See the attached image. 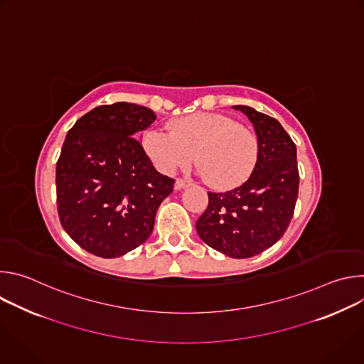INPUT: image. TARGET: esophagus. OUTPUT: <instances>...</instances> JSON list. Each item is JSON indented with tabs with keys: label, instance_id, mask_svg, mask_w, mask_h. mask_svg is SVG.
I'll use <instances>...</instances> for the list:
<instances>
[{
	"label": "esophagus",
	"instance_id": "34e87169",
	"mask_svg": "<svg viewBox=\"0 0 364 364\" xmlns=\"http://www.w3.org/2000/svg\"><path fill=\"white\" fill-rule=\"evenodd\" d=\"M191 183L190 181H186V180H181V178H177L176 183H174V190H183L186 187H188Z\"/></svg>",
	"mask_w": 364,
	"mask_h": 364
}]
</instances>
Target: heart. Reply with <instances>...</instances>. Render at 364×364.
Listing matches in <instances>:
<instances>
[{"label": "heart", "instance_id": "heart-1", "mask_svg": "<svg viewBox=\"0 0 364 364\" xmlns=\"http://www.w3.org/2000/svg\"><path fill=\"white\" fill-rule=\"evenodd\" d=\"M146 157L163 174L188 167L196 154L200 174L219 190H232L252 174L259 154L256 135L230 117L197 112L171 121L170 131L151 128L142 136Z\"/></svg>", "mask_w": 364, "mask_h": 364}]
</instances>
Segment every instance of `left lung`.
Instances as JSON below:
<instances>
[{
    "instance_id": "left-lung-1",
    "label": "left lung",
    "mask_w": 364,
    "mask_h": 364,
    "mask_svg": "<svg viewBox=\"0 0 364 364\" xmlns=\"http://www.w3.org/2000/svg\"><path fill=\"white\" fill-rule=\"evenodd\" d=\"M253 124L259 154L240 187L209 193V205L198 218L200 239L226 256L243 259L277 243L294 215L299 176L296 146L282 125L246 105H235Z\"/></svg>"
}]
</instances>
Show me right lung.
I'll return each mask as SVG.
<instances>
[{
    "label": "right lung",
    "instance_id": "right-lung-1",
    "mask_svg": "<svg viewBox=\"0 0 364 364\" xmlns=\"http://www.w3.org/2000/svg\"><path fill=\"white\" fill-rule=\"evenodd\" d=\"M157 117L128 102L102 105L68 132L56 166L58 212L66 233L85 250L118 257L142 245L155 215L173 193L138 141Z\"/></svg>",
    "mask_w": 364,
    "mask_h": 364
}]
</instances>
